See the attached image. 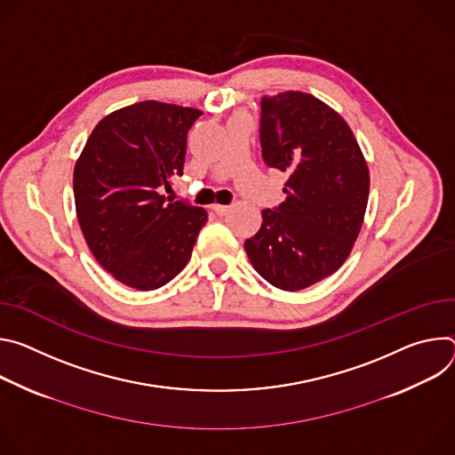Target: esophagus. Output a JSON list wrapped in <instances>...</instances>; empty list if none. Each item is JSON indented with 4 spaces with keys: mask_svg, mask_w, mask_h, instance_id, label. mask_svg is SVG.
Here are the masks:
<instances>
[{
    "mask_svg": "<svg viewBox=\"0 0 455 455\" xmlns=\"http://www.w3.org/2000/svg\"><path fill=\"white\" fill-rule=\"evenodd\" d=\"M212 210H213L217 215L224 217V215H228V213L231 212V206H224V204H213V206H212Z\"/></svg>",
    "mask_w": 455,
    "mask_h": 455,
    "instance_id": "obj_1",
    "label": "esophagus"
}]
</instances>
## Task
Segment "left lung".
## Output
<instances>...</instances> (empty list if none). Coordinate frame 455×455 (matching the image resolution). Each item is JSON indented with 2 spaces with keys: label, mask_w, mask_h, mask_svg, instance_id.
<instances>
[{
  "label": "left lung",
  "mask_w": 455,
  "mask_h": 455,
  "mask_svg": "<svg viewBox=\"0 0 455 455\" xmlns=\"http://www.w3.org/2000/svg\"><path fill=\"white\" fill-rule=\"evenodd\" d=\"M262 157L289 175L285 200L262 212L243 242L257 273L282 291L306 289L348 259L360 235L371 175L347 121L311 93L262 97Z\"/></svg>",
  "instance_id": "obj_1"
}]
</instances>
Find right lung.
<instances>
[{
    "label": "right lung",
    "mask_w": 455,
    "mask_h": 455,
    "mask_svg": "<svg viewBox=\"0 0 455 455\" xmlns=\"http://www.w3.org/2000/svg\"><path fill=\"white\" fill-rule=\"evenodd\" d=\"M200 110L140 100L100 119L74 168L76 213L95 260L117 282L154 291L188 264L206 210L166 200L182 175Z\"/></svg>",
    "instance_id": "obj_1"
}]
</instances>
